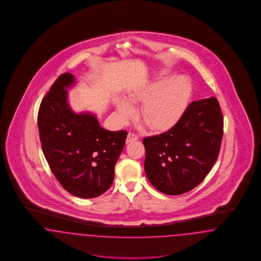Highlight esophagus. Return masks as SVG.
I'll use <instances>...</instances> for the list:
<instances>
[{"label": "esophagus", "instance_id": "34e87169", "mask_svg": "<svg viewBox=\"0 0 261 261\" xmlns=\"http://www.w3.org/2000/svg\"><path fill=\"white\" fill-rule=\"evenodd\" d=\"M139 139V137L134 134V133H128V135H127V139H126V144H130V143H132V142H134V141H137Z\"/></svg>", "mask_w": 261, "mask_h": 261}]
</instances>
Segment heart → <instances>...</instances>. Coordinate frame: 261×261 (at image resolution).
<instances>
[{
    "instance_id": "obj_1",
    "label": "heart",
    "mask_w": 261,
    "mask_h": 261,
    "mask_svg": "<svg viewBox=\"0 0 261 261\" xmlns=\"http://www.w3.org/2000/svg\"><path fill=\"white\" fill-rule=\"evenodd\" d=\"M192 85L185 75L175 76L160 73L152 81L135 85L126 93V99L116 97L115 112L121 122H126L135 114L132 104L143 101L140 116L153 131L163 132L177 124L188 108Z\"/></svg>"
}]
</instances>
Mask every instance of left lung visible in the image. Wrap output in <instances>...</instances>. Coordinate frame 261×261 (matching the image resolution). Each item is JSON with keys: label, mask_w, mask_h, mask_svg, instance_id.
<instances>
[{"label": "left lung", "mask_w": 261, "mask_h": 261, "mask_svg": "<svg viewBox=\"0 0 261 261\" xmlns=\"http://www.w3.org/2000/svg\"><path fill=\"white\" fill-rule=\"evenodd\" d=\"M223 118L215 97L193 101L176 125L143 140L145 172L162 193L179 195L196 188L218 159Z\"/></svg>", "instance_id": "obj_1"}]
</instances>
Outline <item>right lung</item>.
I'll use <instances>...</instances> for the list:
<instances>
[{
  "label": "right lung",
  "mask_w": 261,
  "mask_h": 261,
  "mask_svg": "<svg viewBox=\"0 0 261 261\" xmlns=\"http://www.w3.org/2000/svg\"><path fill=\"white\" fill-rule=\"evenodd\" d=\"M75 83L70 73L55 81L40 106L38 127L43 154L57 180L76 197L94 198L111 188L127 132L106 130L89 112L74 113L68 89Z\"/></svg>",
  "instance_id": "obj_1"
}]
</instances>
